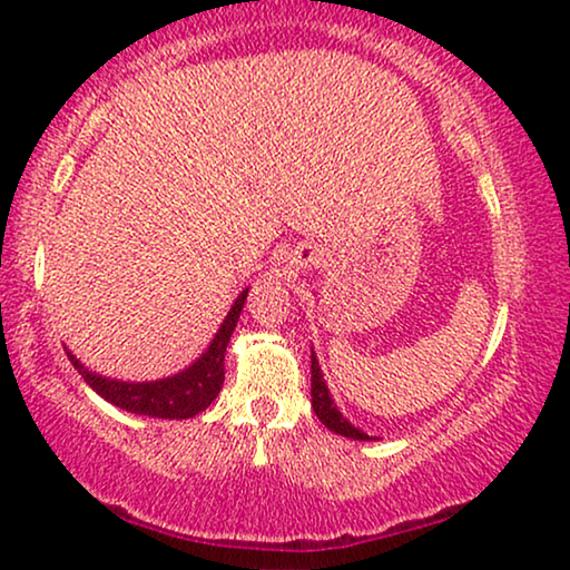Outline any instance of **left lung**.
I'll list each match as a JSON object with an SVG mask.
<instances>
[{"label":"left lung","mask_w":570,"mask_h":570,"mask_svg":"<svg viewBox=\"0 0 570 570\" xmlns=\"http://www.w3.org/2000/svg\"><path fill=\"white\" fill-rule=\"evenodd\" d=\"M311 404H314V412L318 415V420H322L330 431L347 435V439H355V441H368V435H365L363 431H357L355 425H350L347 420L342 417L337 404L332 402L330 389H326V384H324L322 368H318V361L314 353H311Z\"/></svg>","instance_id":"left-lung-1"}]
</instances>
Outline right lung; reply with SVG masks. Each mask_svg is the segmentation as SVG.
I'll list each match as a JSON object with an SVG mask.
<instances>
[{
  "label": "right lung",
  "instance_id": "right-lung-1",
  "mask_svg": "<svg viewBox=\"0 0 570 570\" xmlns=\"http://www.w3.org/2000/svg\"><path fill=\"white\" fill-rule=\"evenodd\" d=\"M246 293L248 291L240 293L236 303H233L230 314L225 316L220 332L215 334L213 345L207 347V353L202 355L197 363L189 365V368L176 373V376L170 379L150 381V384L111 381V379L96 376V373L85 368L72 353L67 355L75 368L80 371V376L88 381V384L96 389L104 400L116 404V407L137 412V415H150V417H170V420L194 417L199 415L202 410H207L215 396L220 394V386L225 381V347H228L230 334L236 330Z\"/></svg>",
  "mask_w": 570,
  "mask_h": 570
}]
</instances>
